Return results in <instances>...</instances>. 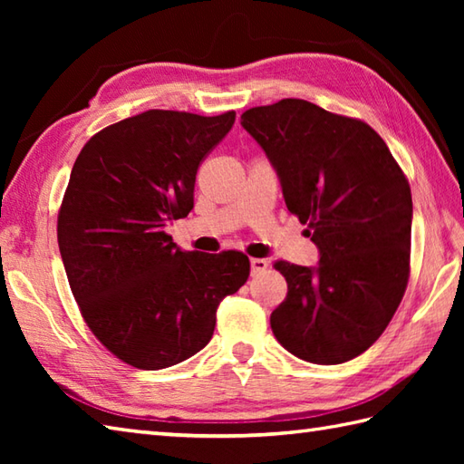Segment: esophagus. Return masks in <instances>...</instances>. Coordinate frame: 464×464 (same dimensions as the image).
I'll return each instance as SVG.
<instances>
[{"instance_id":"obj_1","label":"esophagus","mask_w":464,"mask_h":464,"mask_svg":"<svg viewBox=\"0 0 464 464\" xmlns=\"http://www.w3.org/2000/svg\"><path fill=\"white\" fill-rule=\"evenodd\" d=\"M269 263L265 259H251V275H261L267 271Z\"/></svg>"}]
</instances>
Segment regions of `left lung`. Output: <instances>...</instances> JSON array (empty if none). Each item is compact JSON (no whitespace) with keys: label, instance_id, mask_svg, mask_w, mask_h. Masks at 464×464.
<instances>
[{"label":"left lung","instance_id":"8db88e82","mask_svg":"<svg viewBox=\"0 0 464 464\" xmlns=\"http://www.w3.org/2000/svg\"><path fill=\"white\" fill-rule=\"evenodd\" d=\"M241 125L319 249L317 267L275 263L289 291L271 313L273 334L307 362L359 357L407 289L412 199L405 173L372 127L311 102L253 107Z\"/></svg>","mask_w":464,"mask_h":464}]
</instances>
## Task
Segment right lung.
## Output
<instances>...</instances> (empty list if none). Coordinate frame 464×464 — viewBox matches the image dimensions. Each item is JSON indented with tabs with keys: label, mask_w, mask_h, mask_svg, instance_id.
Wrapping results in <instances>:
<instances>
[{
	"label": "right lung",
	"mask_w": 464,
	"mask_h": 464,
	"mask_svg": "<svg viewBox=\"0 0 464 464\" xmlns=\"http://www.w3.org/2000/svg\"><path fill=\"white\" fill-rule=\"evenodd\" d=\"M235 111L150 110L95 133L57 217L69 287L87 327L135 369H167L211 341L215 313L249 277L239 251H183L167 223L193 209L195 175Z\"/></svg>",
	"instance_id": "1"
}]
</instances>
